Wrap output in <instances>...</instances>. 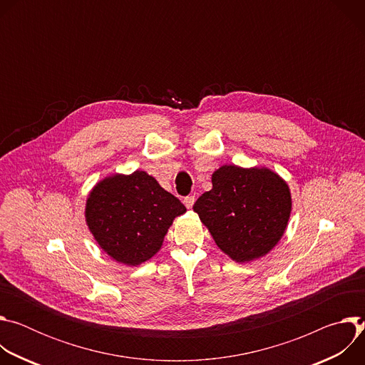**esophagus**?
I'll list each match as a JSON object with an SVG mask.
<instances>
[{"instance_id": "1", "label": "esophagus", "mask_w": 365, "mask_h": 365, "mask_svg": "<svg viewBox=\"0 0 365 365\" xmlns=\"http://www.w3.org/2000/svg\"><path fill=\"white\" fill-rule=\"evenodd\" d=\"M183 203H185V206L187 207V210H190V207H192L193 203H195V196H193V195L186 196V197L183 199Z\"/></svg>"}]
</instances>
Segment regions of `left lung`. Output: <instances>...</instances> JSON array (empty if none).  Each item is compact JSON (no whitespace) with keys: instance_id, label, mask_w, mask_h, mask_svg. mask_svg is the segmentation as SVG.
<instances>
[{"instance_id":"8db88e82","label":"left lung","mask_w":365,"mask_h":365,"mask_svg":"<svg viewBox=\"0 0 365 365\" xmlns=\"http://www.w3.org/2000/svg\"><path fill=\"white\" fill-rule=\"evenodd\" d=\"M193 211L227 255L248 263L266 255L284 234L292 196L270 169L225 165L214 172L212 189L199 196Z\"/></svg>"}]
</instances>
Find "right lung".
I'll list each match as a JSON object with an SVG mask.
<instances>
[{
  "mask_svg": "<svg viewBox=\"0 0 365 365\" xmlns=\"http://www.w3.org/2000/svg\"><path fill=\"white\" fill-rule=\"evenodd\" d=\"M185 205L143 170L98 182L86 199L85 218L99 247L115 262L138 266L163 244Z\"/></svg>",
  "mask_w": 365,
  "mask_h": 365,
  "instance_id": "1",
  "label": "right lung"
}]
</instances>
